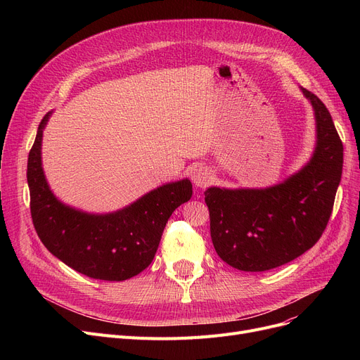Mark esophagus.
Instances as JSON below:
<instances>
[{"label":"esophagus","mask_w":360,"mask_h":360,"mask_svg":"<svg viewBox=\"0 0 360 360\" xmlns=\"http://www.w3.org/2000/svg\"><path fill=\"white\" fill-rule=\"evenodd\" d=\"M191 179L194 182L195 186L198 188H205L207 185H210L213 181V174L209 167L200 166L197 169H194V172L191 174Z\"/></svg>","instance_id":"1"}]
</instances>
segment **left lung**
I'll use <instances>...</instances> for the list:
<instances>
[{"instance_id":"8db88e82","label":"left lung","mask_w":360,"mask_h":360,"mask_svg":"<svg viewBox=\"0 0 360 360\" xmlns=\"http://www.w3.org/2000/svg\"><path fill=\"white\" fill-rule=\"evenodd\" d=\"M316 121L311 160L285 182L264 190L204 193L217 255L242 271H267L318 242L330 220L343 170V143L326 105L307 89Z\"/></svg>"}]
</instances>
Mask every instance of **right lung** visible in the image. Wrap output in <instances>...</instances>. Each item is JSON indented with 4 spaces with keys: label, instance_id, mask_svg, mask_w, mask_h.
<instances>
[{
    "label": "right lung",
    "instance_id": "right-lung-1",
    "mask_svg": "<svg viewBox=\"0 0 360 360\" xmlns=\"http://www.w3.org/2000/svg\"><path fill=\"white\" fill-rule=\"evenodd\" d=\"M49 113L37 128L27 160L30 213L46 250L87 277L122 281L150 266L165 226L175 209L193 195L188 179L162 185L122 210L89 214L63 204L45 179L41 146Z\"/></svg>",
    "mask_w": 360,
    "mask_h": 360
}]
</instances>
